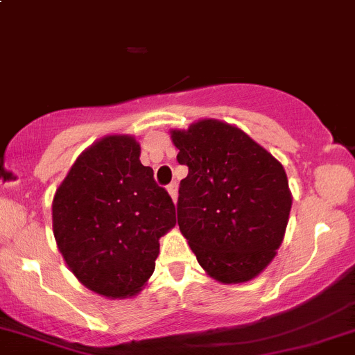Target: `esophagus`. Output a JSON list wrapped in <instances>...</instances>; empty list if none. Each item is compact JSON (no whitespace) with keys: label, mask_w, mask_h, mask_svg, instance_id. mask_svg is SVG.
<instances>
[{"label":"esophagus","mask_w":355,"mask_h":355,"mask_svg":"<svg viewBox=\"0 0 355 355\" xmlns=\"http://www.w3.org/2000/svg\"><path fill=\"white\" fill-rule=\"evenodd\" d=\"M177 182H171L170 185H168V192H170V196H171V199H173V202H177V198H178V192H177Z\"/></svg>","instance_id":"esophagus-1"}]
</instances>
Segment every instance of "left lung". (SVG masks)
Segmentation results:
<instances>
[{
  "instance_id": "left-lung-1",
  "label": "left lung",
  "mask_w": 355,
  "mask_h": 355,
  "mask_svg": "<svg viewBox=\"0 0 355 355\" xmlns=\"http://www.w3.org/2000/svg\"><path fill=\"white\" fill-rule=\"evenodd\" d=\"M180 182L177 218L199 264L221 284L252 280L284 241L292 198L280 161L241 128L200 120L171 132Z\"/></svg>"
}]
</instances>
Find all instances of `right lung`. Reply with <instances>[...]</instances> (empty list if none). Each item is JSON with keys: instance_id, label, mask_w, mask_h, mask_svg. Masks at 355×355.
<instances>
[{"instance_id": "add662e5", "label": "right lung", "mask_w": 355, "mask_h": 355, "mask_svg": "<svg viewBox=\"0 0 355 355\" xmlns=\"http://www.w3.org/2000/svg\"><path fill=\"white\" fill-rule=\"evenodd\" d=\"M128 135L82 153L53 199V232L71 273L106 297L135 295L177 223L175 204Z\"/></svg>"}]
</instances>
